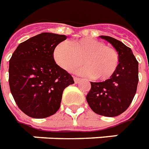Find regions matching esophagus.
Masks as SVG:
<instances>
[{"mask_svg":"<svg viewBox=\"0 0 149 149\" xmlns=\"http://www.w3.org/2000/svg\"><path fill=\"white\" fill-rule=\"evenodd\" d=\"M73 79H74V82L75 84H78V83L80 81V79H79V78H77V77H73Z\"/></svg>","mask_w":149,"mask_h":149,"instance_id":"obj_1","label":"esophagus"}]
</instances>
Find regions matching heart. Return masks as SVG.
Returning a JSON list of instances; mask_svg holds the SVG:
<instances>
[{
    "instance_id": "1",
    "label": "heart",
    "mask_w": 149,
    "mask_h": 149,
    "mask_svg": "<svg viewBox=\"0 0 149 149\" xmlns=\"http://www.w3.org/2000/svg\"><path fill=\"white\" fill-rule=\"evenodd\" d=\"M53 56L57 64L68 72L74 70L83 62L85 65L76 71L77 74L91 77L98 80L109 79L119 65L117 52L91 37L75 40L71 44L62 42L54 49Z\"/></svg>"
}]
</instances>
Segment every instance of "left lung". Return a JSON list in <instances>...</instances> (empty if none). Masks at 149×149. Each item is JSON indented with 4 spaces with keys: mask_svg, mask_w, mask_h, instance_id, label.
Listing matches in <instances>:
<instances>
[{
    "mask_svg": "<svg viewBox=\"0 0 149 149\" xmlns=\"http://www.w3.org/2000/svg\"><path fill=\"white\" fill-rule=\"evenodd\" d=\"M100 38L112 44L119 54V65L109 79L91 82V88L86 99L91 109L98 115L114 117L127 109L134 97L138 84V62L130 47L109 36Z\"/></svg>",
    "mask_w": 149,
    "mask_h": 149,
    "instance_id": "1",
    "label": "left lung"
}]
</instances>
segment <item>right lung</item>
<instances>
[{
    "mask_svg": "<svg viewBox=\"0 0 149 149\" xmlns=\"http://www.w3.org/2000/svg\"><path fill=\"white\" fill-rule=\"evenodd\" d=\"M65 35L42 33L22 42L9 60V86L18 107L35 119L54 115L62 92L74 84L72 76L55 63L53 52Z\"/></svg>",
    "mask_w": 149,
    "mask_h": 149,
    "instance_id": "obj_1",
    "label": "right lung"
}]
</instances>
